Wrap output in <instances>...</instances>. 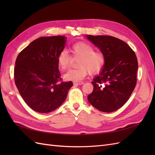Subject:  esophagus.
I'll return each instance as SVG.
<instances>
[{
  "instance_id": "esophagus-1",
  "label": "esophagus",
  "mask_w": 155,
  "mask_h": 155,
  "mask_svg": "<svg viewBox=\"0 0 155 155\" xmlns=\"http://www.w3.org/2000/svg\"><path fill=\"white\" fill-rule=\"evenodd\" d=\"M73 83H74V85H83L84 82L80 81H74Z\"/></svg>"
}]
</instances>
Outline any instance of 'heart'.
I'll list each match as a JSON object with an SVG mask.
<instances>
[{
    "mask_svg": "<svg viewBox=\"0 0 155 155\" xmlns=\"http://www.w3.org/2000/svg\"><path fill=\"white\" fill-rule=\"evenodd\" d=\"M70 55L67 51L63 50L57 57L58 67L62 70H67L72 59H79L77 69L70 70L64 74L67 80L79 81L83 79L89 72L97 74L104 68L105 63V55L101 50H94L92 45L86 42H77L69 48Z\"/></svg>",
    "mask_w": 155,
    "mask_h": 155,
    "instance_id": "1",
    "label": "heart"
}]
</instances>
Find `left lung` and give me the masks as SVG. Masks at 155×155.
I'll return each instance as SVG.
<instances>
[{"label":"left lung","mask_w":155,"mask_h":155,"mask_svg":"<svg viewBox=\"0 0 155 155\" xmlns=\"http://www.w3.org/2000/svg\"><path fill=\"white\" fill-rule=\"evenodd\" d=\"M87 38L105 55L100 74L92 82L90 104L100 111L111 112L127 101L137 82L138 60L125 42L108 35H87Z\"/></svg>","instance_id":"left-lung-1"}]
</instances>
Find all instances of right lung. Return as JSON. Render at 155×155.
<instances>
[{
	"label": "right lung",
	"instance_id": "obj_1",
	"mask_svg": "<svg viewBox=\"0 0 155 155\" xmlns=\"http://www.w3.org/2000/svg\"><path fill=\"white\" fill-rule=\"evenodd\" d=\"M66 37H42L18 55L14 68L15 85L31 109L47 113L66 100L72 81H63L57 57L64 47Z\"/></svg>",
	"mask_w": 155,
	"mask_h": 155
}]
</instances>
